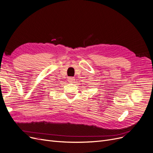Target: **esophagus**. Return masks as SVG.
Here are the masks:
<instances>
[{"mask_svg": "<svg viewBox=\"0 0 153 153\" xmlns=\"http://www.w3.org/2000/svg\"><path fill=\"white\" fill-rule=\"evenodd\" d=\"M75 78H74L73 77H69L68 78V82L69 83H73V82H75Z\"/></svg>", "mask_w": 153, "mask_h": 153, "instance_id": "1", "label": "esophagus"}]
</instances>
